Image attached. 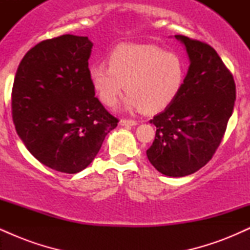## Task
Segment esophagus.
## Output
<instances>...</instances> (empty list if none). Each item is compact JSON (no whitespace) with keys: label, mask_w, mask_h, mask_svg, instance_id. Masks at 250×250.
Masks as SVG:
<instances>
[{"label":"esophagus","mask_w":250,"mask_h":250,"mask_svg":"<svg viewBox=\"0 0 250 250\" xmlns=\"http://www.w3.org/2000/svg\"><path fill=\"white\" fill-rule=\"evenodd\" d=\"M121 123L122 125H125V127H130V125H136L137 122L135 121V120H127V119H123L121 120Z\"/></svg>","instance_id":"34e87169"}]
</instances>
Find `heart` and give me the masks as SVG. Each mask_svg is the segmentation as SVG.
<instances>
[{
	"instance_id": "1",
	"label": "heart",
	"mask_w": 250,
	"mask_h": 250,
	"mask_svg": "<svg viewBox=\"0 0 250 250\" xmlns=\"http://www.w3.org/2000/svg\"><path fill=\"white\" fill-rule=\"evenodd\" d=\"M105 63L89 67V80L100 100L110 107L121 95L129 110L156 113L179 96L187 74L185 59L154 44H122L109 54Z\"/></svg>"
}]
</instances>
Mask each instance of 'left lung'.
Listing matches in <instances>:
<instances>
[{"instance_id": "left-lung-1", "label": "left lung", "mask_w": 250, "mask_h": 250, "mask_svg": "<svg viewBox=\"0 0 250 250\" xmlns=\"http://www.w3.org/2000/svg\"><path fill=\"white\" fill-rule=\"evenodd\" d=\"M186 45L190 65L179 96L154 116L155 140L148 160L160 173L181 177L210 161L233 114V74L208 43L175 35Z\"/></svg>"}]
</instances>
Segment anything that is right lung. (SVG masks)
<instances>
[{
  "instance_id": "1",
  "label": "right lung",
  "mask_w": 250,
  "mask_h": 250,
  "mask_svg": "<svg viewBox=\"0 0 250 250\" xmlns=\"http://www.w3.org/2000/svg\"><path fill=\"white\" fill-rule=\"evenodd\" d=\"M91 47L87 36L44 40L28 50L14 80L17 134L36 160L60 173L87 168L119 123L89 80Z\"/></svg>"
}]
</instances>
